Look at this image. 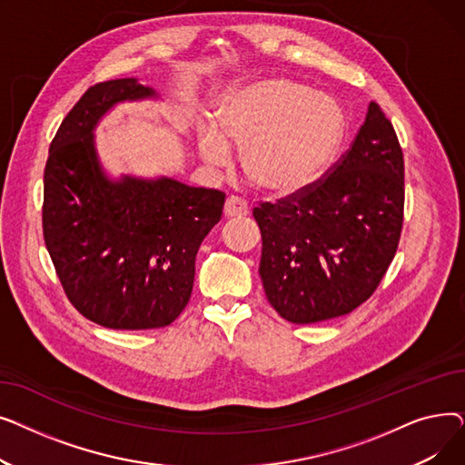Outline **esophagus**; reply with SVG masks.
Returning a JSON list of instances; mask_svg holds the SVG:
<instances>
[{"label":"esophagus","mask_w":465,"mask_h":465,"mask_svg":"<svg viewBox=\"0 0 465 465\" xmlns=\"http://www.w3.org/2000/svg\"><path fill=\"white\" fill-rule=\"evenodd\" d=\"M247 214H249V205H247L245 200L235 198V195H232V198L226 200V203H224V216L235 218V216H247Z\"/></svg>","instance_id":"1"}]
</instances>
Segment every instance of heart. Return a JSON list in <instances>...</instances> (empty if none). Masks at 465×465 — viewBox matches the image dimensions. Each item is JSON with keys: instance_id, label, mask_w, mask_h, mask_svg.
Wrapping results in <instances>:
<instances>
[{"instance_id": "1", "label": "heart", "mask_w": 465, "mask_h": 465, "mask_svg": "<svg viewBox=\"0 0 465 465\" xmlns=\"http://www.w3.org/2000/svg\"><path fill=\"white\" fill-rule=\"evenodd\" d=\"M343 137V111L322 92L272 77L230 92L214 126L202 124L195 144L202 160L224 169L241 151L247 179L265 193L286 198L314 186Z\"/></svg>"}]
</instances>
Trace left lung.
<instances>
[{
	"instance_id": "1",
	"label": "left lung",
	"mask_w": 465,
	"mask_h": 465,
	"mask_svg": "<svg viewBox=\"0 0 465 465\" xmlns=\"http://www.w3.org/2000/svg\"><path fill=\"white\" fill-rule=\"evenodd\" d=\"M403 193L400 141L371 102L351 151L328 179L254 209L260 277L284 321H330L373 294L398 249Z\"/></svg>"
}]
</instances>
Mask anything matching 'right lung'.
<instances>
[{
  "mask_svg": "<svg viewBox=\"0 0 465 465\" xmlns=\"http://www.w3.org/2000/svg\"><path fill=\"white\" fill-rule=\"evenodd\" d=\"M160 100L137 79L84 92L60 124L45 165L43 235L69 302L111 330H153L186 307L195 254L226 195L171 177H111L95 128L120 104Z\"/></svg>",
  "mask_w": 465,
  "mask_h": 465,
  "instance_id": "1",
  "label": "right lung"
}]
</instances>
